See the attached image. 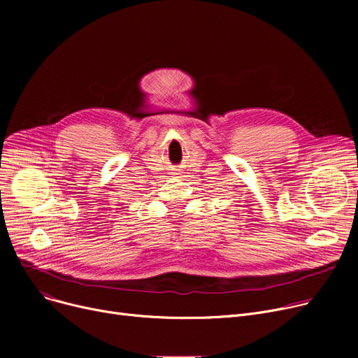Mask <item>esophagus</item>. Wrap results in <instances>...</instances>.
<instances>
[{"instance_id":"1","label":"esophagus","mask_w":358,"mask_h":358,"mask_svg":"<svg viewBox=\"0 0 358 358\" xmlns=\"http://www.w3.org/2000/svg\"><path fill=\"white\" fill-rule=\"evenodd\" d=\"M174 174H176V173H174Z\"/></svg>"}]
</instances>
